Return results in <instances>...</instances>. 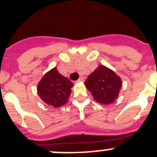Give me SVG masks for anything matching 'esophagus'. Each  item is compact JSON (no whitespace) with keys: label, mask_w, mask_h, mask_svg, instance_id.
<instances>
[{"label":"esophagus","mask_w":157,"mask_h":157,"mask_svg":"<svg viewBox=\"0 0 157 157\" xmlns=\"http://www.w3.org/2000/svg\"><path fill=\"white\" fill-rule=\"evenodd\" d=\"M82 81H83V77H80V78H79L78 80H77V82H82Z\"/></svg>","instance_id":"esophagus-1"}]
</instances>
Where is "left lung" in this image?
I'll list each match as a JSON object with an SVG mask.
<instances>
[{
  "mask_svg": "<svg viewBox=\"0 0 157 157\" xmlns=\"http://www.w3.org/2000/svg\"><path fill=\"white\" fill-rule=\"evenodd\" d=\"M95 101L108 105L118 98L121 80L115 72L105 66H99L84 82Z\"/></svg>",
  "mask_w": 157,
  "mask_h": 157,
  "instance_id": "1",
  "label": "left lung"
}]
</instances>
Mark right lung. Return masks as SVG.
I'll list each match as a JSON object with an SVG mask.
<instances>
[{"label": "right lung", "instance_id": "1", "mask_svg": "<svg viewBox=\"0 0 157 157\" xmlns=\"http://www.w3.org/2000/svg\"><path fill=\"white\" fill-rule=\"evenodd\" d=\"M74 86L69 79L53 68L45 74L38 84V94L42 101L54 108L67 103Z\"/></svg>", "mask_w": 157, "mask_h": 157}]
</instances>
